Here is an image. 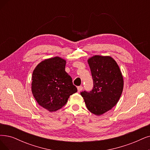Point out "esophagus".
Masks as SVG:
<instances>
[{"label": "esophagus", "mask_w": 150, "mask_h": 150, "mask_svg": "<svg viewBox=\"0 0 150 150\" xmlns=\"http://www.w3.org/2000/svg\"><path fill=\"white\" fill-rule=\"evenodd\" d=\"M82 88H83V87L82 86H78V87H77V91H78L79 92H80L82 90Z\"/></svg>", "instance_id": "esophagus-1"}]
</instances>
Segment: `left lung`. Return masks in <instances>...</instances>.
I'll return each instance as SVG.
<instances>
[{
	"label": "left lung",
	"instance_id": "left-lung-1",
	"mask_svg": "<svg viewBox=\"0 0 150 150\" xmlns=\"http://www.w3.org/2000/svg\"><path fill=\"white\" fill-rule=\"evenodd\" d=\"M93 81L91 91L81 95L89 111L100 116L115 106L121 97L124 81L116 61L109 56L95 55L88 59Z\"/></svg>",
	"mask_w": 150,
	"mask_h": 150
}]
</instances>
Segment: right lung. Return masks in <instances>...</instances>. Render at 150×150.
I'll use <instances>...</instances> for the list:
<instances>
[{
	"instance_id": "add662e5",
	"label": "right lung",
	"mask_w": 150,
	"mask_h": 150,
	"mask_svg": "<svg viewBox=\"0 0 150 150\" xmlns=\"http://www.w3.org/2000/svg\"><path fill=\"white\" fill-rule=\"evenodd\" d=\"M66 60L55 57L46 59L33 73L32 93L38 103L50 112L62 108L69 96L77 92L71 76L65 71Z\"/></svg>"
}]
</instances>
